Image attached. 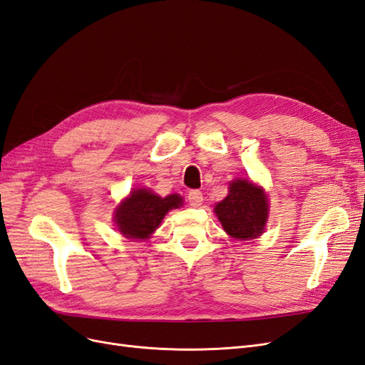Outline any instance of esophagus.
<instances>
[{"mask_svg":"<svg viewBox=\"0 0 365 365\" xmlns=\"http://www.w3.org/2000/svg\"><path fill=\"white\" fill-rule=\"evenodd\" d=\"M187 202H190L191 206L198 207L200 205L203 203V194H202V191H197V190L191 191L190 194H187Z\"/></svg>","mask_w":365,"mask_h":365,"instance_id":"1","label":"esophagus"}]
</instances>
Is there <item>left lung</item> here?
<instances>
[{
  "label": "left lung",
  "mask_w": 365,
  "mask_h": 365,
  "mask_svg": "<svg viewBox=\"0 0 365 365\" xmlns=\"http://www.w3.org/2000/svg\"><path fill=\"white\" fill-rule=\"evenodd\" d=\"M222 229L230 238L249 241L261 237L268 218V198L261 186L247 179H235L229 194L215 205Z\"/></svg>",
  "instance_id": "obj_1"
}]
</instances>
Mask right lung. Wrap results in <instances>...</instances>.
Masks as SVG:
<instances>
[{
    "instance_id": "1",
    "label": "right lung",
    "mask_w": 365,
    "mask_h": 365,
    "mask_svg": "<svg viewBox=\"0 0 365 365\" xmlns=\"http://www.w3.org/2000/svg\"><path fill=\"white\" fill-rule=\"evenodd\" d=\"M182 203L183 198L179 194L162 198L148 187H139L133 190L115 209L113 221L125 238L148 240L168 210L180 207Z\"/></svg>"
}]
</instances>
